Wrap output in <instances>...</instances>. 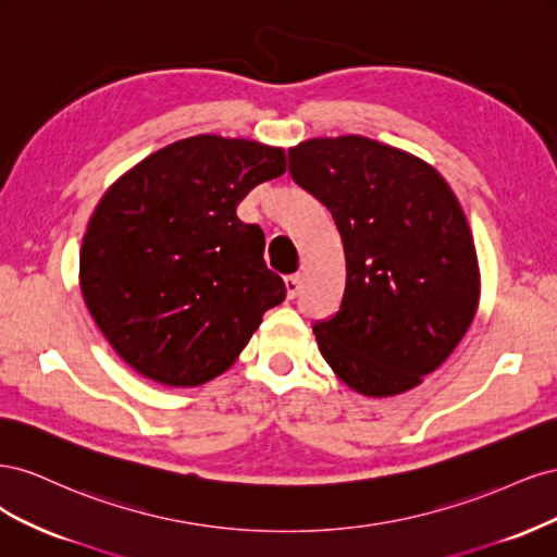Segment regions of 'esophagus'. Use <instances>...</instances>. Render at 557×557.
Masks as SVG:
<instances>
[{"mask_svg":"<svg viewBox=\"0 0 557 557\" xmlns=\"http://www.w3.org/2000/svg\"><path fill=\"white\" fill-rule=\"evenodd\" d=\"M285 290H288L290 299H295L299 295V290H301V276L299 274L285 276Z\"/></svg>","mask_w":557,"mask_h":557,"instance_id":"esophagus-1","label":"esophagus"}]
</instances>
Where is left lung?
<instances>
[{
    "label": "left lung",
    "mask_w": 557,
    "mask_h": 557,
    "mask_svg": "<svg viewBox=\"0 0 557 557\" xmlns=\"http://www.w3.org/2000/svg\"><path fill=\"white\" fill-rule=\"evenodd\" d=\"M290 176L330 209L346 252V290L313 334L352 391L416 387L460 344L481 276L465 211L432 164L346 134L288 150Z\"/></svg>",
    "instance_id": "left-lung-1"
}]
</instances>
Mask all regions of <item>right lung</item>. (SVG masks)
I'll use <instances>...</instances> for the list:
<instances>
[{
	"label": "right lung",
	"mask_w": 557,
	"mask_h": 557,
	"mask_svg": "<svg viewBox=\"0 0 557 557\" xmlns=\"http://www.w3.org/2000/svg\"><path fill=\"white\" fill-rule=\"evenodd\" d=\"M285 172L283 148L197 134L160 148L99 199L81 246V293L132 369L174 387L234 364L285 299L264 232L239 201Z\"/></svg>",
	"instance_id": "1"
}]
</instances>
